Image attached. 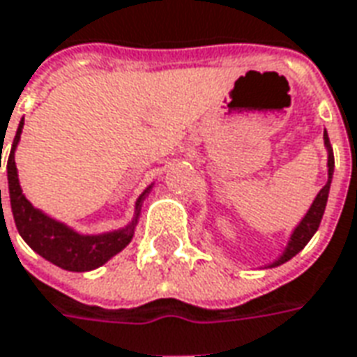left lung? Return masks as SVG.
<instances>
[{
  "mask_svg": "<svg viewBox=\"0 0 357 357\" xmlns=\"http://www.w3.org/2000/svg\"><path fill=\"white\" fill-rule=\"evenodd\" d=\"M323 140H325V146H327L328 151V181L327 184L323 186L319 190V194L315 196L313 199L312 207L307 209V213L305 217L300 221V225L296 227L294 232H292V236L288 240V246L284 248V252L280 255L279 259L271 264L269 267H277V265L287 264L288 259H292L300 250H304V246L312 240V236L315 234V231L319 229L321 219H323V213H325V206H327V198H328V188H331V181H333V173H335V155H333V148H331V142H328V136L327 130L323 132Z\"/></svg>",
  "mask_w": 357,
  "mask_h": 357,
  "instance_id": "left-lung-1",
  "label": "left lung"
}]
</instances>
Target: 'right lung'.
Returning a JSON list of instances; mask_svg holds the SVG:
<instances>
[{
	"instance_id": "add662e5",
	"label": "right lung",
	"mask_w": 357,
	"mask_h": 357,
	"mask_svg": "<svg viewBox=\"0 0 357 357\" xmlns=\"http://www.w3.org/2000/svg\"><path fill=\"white\" fill-rule=\"evenodd\" d=\"M22 125L24 123L21 121L17 134H15V140H13L9 161H7L9 198H11V211L17 231L36 254L42 255L47 261H52L53 265L67 269V271H92L96 267L105 264L107 259H111L115 254H119L123 248L128 246V242L134 236V227L138 223L142 199L146 198L151 186L148 190H144L142 196L138 198L134 219L125 229L103 232V234H78L67 225L59 223L42 213L22 194L17 165H15V150L21 140ZM1 213H3V206H1Z\"/></svg>"
}]
</instances>
